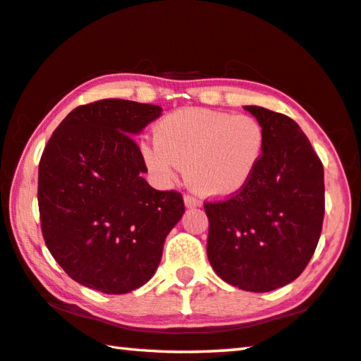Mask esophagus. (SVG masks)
<instances>
[{"label": "esophagus", "mask_w": 361, "mask_h": 361, "mask_svg": "<svg viewBox=\"0 0 361 361\" xmlns=\"http://www.w3.org/2000/svg\"><path fill=\"white\" fill-rule=\"evenodd\" d=\"M183 201H185V205L188 209H194V207H201V202L197 201L196 197L194 196H190V194H188V196H185V199H183Z\"/></svg>", "instance_id": "1"}]
</instances>
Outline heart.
Here are the masks:
<instances>
[{
  "label": "heart",
  "mask_w": 361,
  "mask_h": 361,
  "mask_svg": "<svg viewBox=\"0 0 361 361\" xmlns=\"http://www.w3.org/2000/svg\"><path fill=\"white\" fill-rule=\"evenodd\" d=\"M267 146L259 120L202 107L170 112L154 127L141 156L160 185H170L186 165L191 186L202 196L230 199L250 185Z\"/></svg>",
  "instance_id": "b5f03b06"
}]
</instances>
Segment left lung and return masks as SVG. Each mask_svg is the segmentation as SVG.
<instances>
[{"mask_svg": "<svg viewBox=\"0 0 361 361\" xmlns=\"http://www.w3.org/2000/svg\"><path fill=\"white\" fill-rule=\"evenodd\" d=\"M244 109L265 128V154L243 192L204 204L207 257L223 281L268 293L293 283L317 249L324 216V171L293 118L259 106Z\"/></svg>", "mask_w": 361, "mask_h": 361, "instance_id": "1", "label": "left lung"}]
</instances>
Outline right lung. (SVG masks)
I'll list each match as a JSON object with an SVG mask.
<instances>
[{
  "label": "right lung",
  "instance_id": "obj_1",
  "mask_svg": "<svg viewBox=\"0 0 361 361\" xmlns=\"http://www.w3.org/2000/svg\"><path fill=\"white\" fill-rule=\"evenodd\" d=\"M162 107L125 99L80 106L62 120L38 167V207L51 255L73 281L104 294L146 284L185 214L180 192L157 191L131 136Z\"/></svg>",
  "mask_w": 361,
  "mask_h": 361
}]
</instances>
